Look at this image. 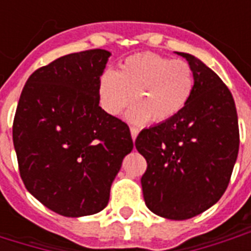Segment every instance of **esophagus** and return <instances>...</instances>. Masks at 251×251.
<instances>
[{
  "label": "esophagus",
  "instance_id": "esophagus-1",
  "mask_svg": "<svg viewBox=\"0 0 251 251\" xmlns=\"http://www.w3.org/2000/svg\"><path fill=\"white\" fill-rule=\"evenodd\" d=\"M130 134L131 138H133V141H136L137 136H138V130H137L136 127H130Z\"/></svg>",
  "mask_w": 251,
  "mask_h": 251
}]
</instances>
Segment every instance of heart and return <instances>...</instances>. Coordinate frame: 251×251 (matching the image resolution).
<instances>
[{"mask_svg": "<svg viewBox=\"0 0 251 251\" xmlns=\"http://www.w3.org/2000/svg\"><path fill=\"white\" fill-rule=\"evenodd\" d=\"M195 88L192 67L156 53H138L120 63L117 72L104 71L98 83L99 103L118 117L133 102L127 120L133 124L165 122L184 109Z\"/></svg>", "mask_w": 251, "mask_h": 251, "instance_id": "obj_1", "label": "heart"}]
</instances>
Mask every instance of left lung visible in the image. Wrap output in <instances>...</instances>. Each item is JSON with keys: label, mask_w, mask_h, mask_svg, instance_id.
<instances>
[{"label": "left lung", "mask_w": 251, "mask_h": 251, "mask_svg": "<svg viewBox=\"0 0 251 251\" xmlns=\"http://www.w3.org/2000/svg\"><path fill=\"white\" fill-rule=\"evenodd\" d=\"M192 67L195 88L175 118L138 134L147 160L141 185L153 214L184 221L208 210L225 194L239 149L234 99L222 79L194 55L177 52Z\"/></svg>", "instance_id": "1"}]
</instances>
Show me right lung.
I'll return each mask as SVG.
<instances>
[{
	"label": "right lung",
	"mask_w": 251,
	"mask_h": 251,
	"mask_svg": "<svg viewBox=\"0 0 251 251\" xmlns=\"http://www.w3.org/2000/svg\"><path fill=\"white\" fill-rule=\"evenodd\" d=\"M110 55L88 50L59 57L36 70L20 97L13 122L20 175L59 215L103 210L133 149L129 126L99 106V77Z\"/></svg>",
	"instance_id": "1"
}]
</instances>
